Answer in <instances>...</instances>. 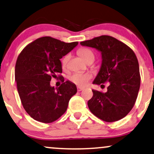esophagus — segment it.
Here are the masks:
<instances>
[{"label": "esophagus", "instance_id": "1", "mask_svg": "<svg viewBox=\"0 0 154 154\" xmlns=\"http://www.w3.org/2000/svg\"><path fill=\"white\" fill-rule=\"evenodd\" d=\"M83 88H81V87H78V88H77V91H79V92L83 91Z\"/></svg>", "mask_w": 154, "mask_h": 154}]
</instances>
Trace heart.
Returning <instances> with one entry per match:
<instances>
[{
    "mask_svg": "<svg viewBox=\"0 0 154 154\" xmlns=\"http://www.w3.org/2000/svg\"><path fill=\"white\" fill-rule=\"evenodd\" d=\"M79 54L81 57L87 61L89 59L92 57H94V54H93V51L91 49H88V48H82V49H79ZM69 59V55L67 54L64 56L61 59V66L63 68H65L67 66V63ZM92 78L91 75L90 73H83L80 72H75L73 73L69 77V81L74 83L75 85H78L80 87H83L88 83V81L91 80Z\"/></svg>",
    "mask_w": 154,
    "mask_h": 154,
    "instance_id": "heart-1",
    "label": "heart"
}]
</instances>
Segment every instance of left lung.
<instances>
[{"label":"left lung","instance_id":"obj_1","mask_svg":"<svg viewBox=\"0 0 154 154\" xmlns=\"http://www.w3.org/2000/svg\"><path fill=\"white\" fill-rule=\"evenodd\" d=\"M81 45L100 51L102 63L93 84L109 82L106 93L92 90L88 102L90 110L102 120L112 122L122 119L134 105L140 88L137 58L132 49L118 39L102 35Z\"/></svg>","mask_w":154,"mask_h":154}]
</instances>
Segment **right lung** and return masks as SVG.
<instances>
[{
	"label": "right lung",
	"mask_w": 154,
	"mask_h": 154,
	"mask_svg": "<svg viewBox=\"0 0 154 154\" xmlns=\"http://www.w3.org/2000/svg\"><path fill=\"white\" fill-rule=\"evenodd\" d=\"M78 44L40 37L26 46L17 57L15 69L17 91L24 109L35 120L56 121L66 111L70 99L76 93V85L72 82L66 81L55 88L50 81L62 73L60 59Z\"/></svg>",
	"instance_id": "1"
}]
</instances>
